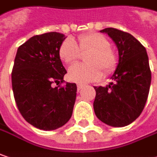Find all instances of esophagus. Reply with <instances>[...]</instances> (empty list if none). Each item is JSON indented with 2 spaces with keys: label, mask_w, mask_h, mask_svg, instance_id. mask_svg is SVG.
<instances>
[{
  "label": "esophagus",
  "mask_w": 157,
  "mask_h": 157,
  "mask_svg": "<svg viewBox=\"0 0 157 157\" xmlns=\"http://www.w3.org/2000/svg\"><path fill=\"white\" fill-rule=\"evenodd\" d=\"M82 88H83V85H82V84H77V90L80 91L81 90H82Z\"/></svg>",
  "instance_id": "1"
}]
</instances>
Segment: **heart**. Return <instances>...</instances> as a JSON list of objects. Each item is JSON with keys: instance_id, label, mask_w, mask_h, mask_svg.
Masks as SVG:
<instances>
[{"instance_id": "heart-1", "label": "heart", "mask_w": 157, "mask_h": 157, "mask_svg": "<svg viewBox=\"0 0 157 157\" xmlns=\"http://www.w3.org/2000/svg\"><path fill=\"white\" fill-rule=\"evenodd\" d=\"M105 36L99 33H88L78 38V43L67 38L61 43L59 57L65 63H73L80 58L81 52L90 51L86 57L89 64H75L68 69L67 77L71 82L85 84L102 76V69L108 74L115 69L117 60Z\"/></svg>"}]
</instances>
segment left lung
Listing matches in <instances>:
<instances>
[{
    "label": "left lung",
    "instance_id": "8db88e82",
    "mask_svg": "<svg viewBox=\"0 0 157 157\" xmlns=\"http://www.w3.org/2000/svg\"><path fill=\"white\" fill-rule=\"evenodd\" d=\"M118 50V64L110 82L105 87H94L95 115L104 124L124 127L141 114L151 83V71L145 47L128 33L105 28Z\"/></svg>",
    "mask_w": 157,
    "mask_h": 157
}]
</instances>
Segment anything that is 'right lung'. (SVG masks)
I'll list each match as a JSON object with an SVG mask.
<instances>
[{
	"instance_id": "obj_1",
	"label": "right lung",
	"mask_w": 157,
	"mask_h": 157,
	"mask_svg": "<svg viewBox=\"0 0 157 157\" xmlns=\"http://www.w3.org/2000/svg\"><path fill=\"white\" fill-rule=\"evenodd\" d=\"M66 38L57 32L33 36L18 47L15 58L11 82L16 104L27 123L43 131L62 127L73 114L76 84L52 86L63 82L67 74L59 57Z\"/></svg>"
}]
</instances>
